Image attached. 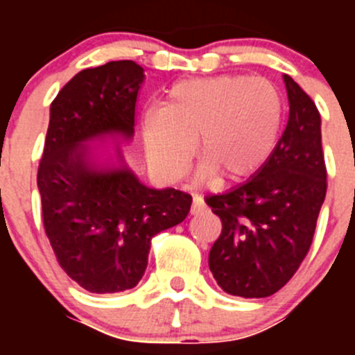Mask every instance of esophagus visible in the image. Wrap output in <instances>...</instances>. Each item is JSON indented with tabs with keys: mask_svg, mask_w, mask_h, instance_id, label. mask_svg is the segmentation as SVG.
<instances>
[{
	"mask_svg": "<svg viewBox=\"0 0 355 355\" xmlns=\"http://www.w3.org/2000/svg\"><path fill=\"white\" fill-rule=\"evenodd\" d=\"M206 208H208V206H206V202H205V199H202V196L196 193V196H193V205H192V213H193V215H197V213L206 211Z\"/></svg>",
	"mask_w": 355,
	"mask_h": 355,
	"instance_id": "1",
	"label": "esophagus"
}]
</instances>
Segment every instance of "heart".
Segmentation results:
<instances>
[{
	"label": "heart",
	"mask_w": 355,
	"mask_h": 355,
	"mask_svg": "<svg viewBox=\"0 0 355 355\" xmlns=\"http://www.w3.org/2000/svg\"><path fill=\"white\" fill-rule=\"evenodd\" d=\"M283 97L265 78L222 74L175 83L144 121L147 155L159 172L184 171L197 156L218 180H240L272 155L283 126Z\"/></svg>",
	"instance_id": "heart-1"
}]
</instances>
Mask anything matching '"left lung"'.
Masks as SVG:
<instances>
[{"label":"left lung","mask_w":355,"mask_h":355,"mask_svg":"<svg viewBox=\"0 0 355 355\" xmlns=\"http://www.w3.org/2000/svg\"><path fill=\"white\" fill-rule=\"evenodd\" d=\"M284 83L290 117L268 162L247 183L206 199L222 222L209 270L222 290L245 299L274 295L299 270L327 192L320 112L290 76Z\"/></svg>","instance_id":"obj_1"}]
</instances>
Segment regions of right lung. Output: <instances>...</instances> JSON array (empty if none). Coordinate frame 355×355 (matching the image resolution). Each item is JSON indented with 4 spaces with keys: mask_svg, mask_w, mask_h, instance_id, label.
Returning a JSON list of instances; mask_svg holds the SVG:
<instances>
[{
    "mask_svg": "<svg viewBox=\"0 0 355 355\" xmlns=\"http://www.w3.org/2000/svg\"><path fill=\"white\" fill-rule=\"evenodd\" d=\"M144 69L133 60L83 69L51 103L37 172L44 231L62 270L92 293L137 286L150 240L178 225L192 196L153 190L128 168L96 171L83 142L108 133L131 139Z\"/></svg>",
    "mask_w": 355,
    "mask_h": 355,
    "instance_id": "add662e5",
    "label": "right lung"
}]
</instances>
